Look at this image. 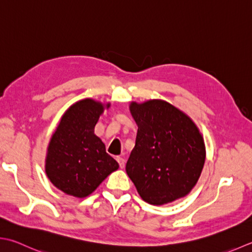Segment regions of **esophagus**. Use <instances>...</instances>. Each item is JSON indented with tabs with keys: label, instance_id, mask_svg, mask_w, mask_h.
Here are the masks:
<instances>
[{
	"label": "esophagus",
	"instance_id": "obj_1",
	"mask_svg": "<svg viewBox=\"0 0 252 252\" xmlns=\"http://www.w3.org/2000/svg\"><path fill=\"white\" fill-rule=\"evenodd\" d=\"M117 161L119 162L120 168H125V166H126V160H125V158H122V157H117Z\"/></svg>",
	"mask_w": 252,
	"mask_h": 252
}]
</instances>
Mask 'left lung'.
<instances>
[{"mask_svg": "<svg viewBox=\"0 0 252 252\" xmlns=\"http://www.w3.org/2000/svg\"><path fill=\"white\" fill-rule=\"evenodd\" d=\"M137 125L126 170L141 198L153 205L184 198L198 182L205 161L203 137L190 118L169 102H131Z\"/></svg>", "mask_w": 252, "mask_h": 252, "instance_id": "obj_1", "label": "left lung"}]
</instances>
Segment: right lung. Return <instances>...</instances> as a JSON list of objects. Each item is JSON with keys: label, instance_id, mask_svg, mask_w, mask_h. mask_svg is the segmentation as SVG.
Masks as SVG:
<instances>
[{"label": "right lung", "instance_id": "1", "mask_svg": "<svg viewBox=\"0 0 252 252\" xmlns=\"http://www.w3.org/2000/svg\"><path fill=\"white\" fill-rule=\"evenodd\" d=\"M90 98L74 103L64 112L49 143L46 174L59 190L85 198L97 189L119 164L106 153L94 130L105 108Z\"/></svg>", "mask_w": 252, "mask_h": 252}]
</instances>
